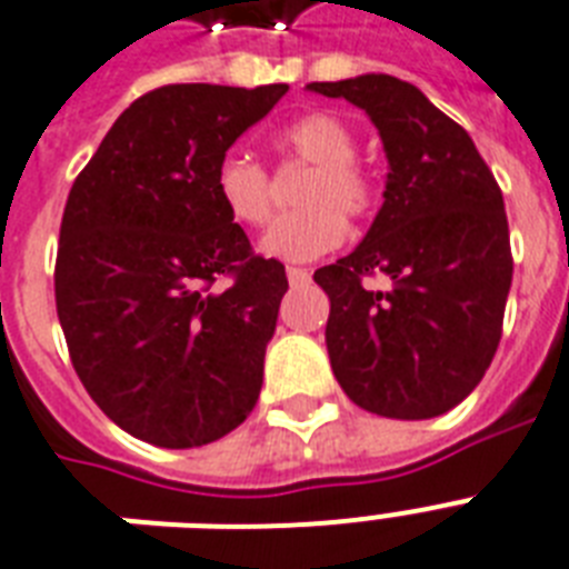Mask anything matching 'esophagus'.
Returning a JSON list of instances; mask_svg holds the SVG:
<instances>
[{"label": "esophagus", "mask_w": 569, "mask_h": 569, "mask_svg": "<svg viewBox=\"0 0 569 569\" xmlns=\"http://www.w3.org/2000/svg\"><path fill=\"white\" fill-rule=\"evenodd\" d=\"M311 279V272L302 270V267H288V281L290 284H306Z\"/></svg>", "instance_id": "obj_1"}]
</instances>
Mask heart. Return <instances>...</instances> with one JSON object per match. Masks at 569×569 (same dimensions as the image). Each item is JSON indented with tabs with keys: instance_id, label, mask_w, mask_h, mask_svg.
<instances>
[{
	"instance_id": "1",
	"label": "heart",
	"mask_w": 569,
	"mask_h": 569,
	"mask_svg": "<svg viewBox=\"0 0 569 569\" xmlns=\"http://www.w3.org/2000/svg\"><path fill=\"white\" fill-rule=\"evenodd\" d=\"M284 161L308 163L297 202L302 211L281 217L261 238V252L279 261H313L347 238V217H363L376 206V184L356 161L352 131L331 113H306L276 134ZM213 193L231 222L258 229L270 220L272 188L261 163L243 152L222 156L213 170Z\"/></svg>"
}]
</instances>
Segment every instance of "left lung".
I'll return each mask as SVG.
<instances>
[{
    "label": "left lung",
    "instance_id": "8db88e82",
    "mask_svg": "<svg viewBox=\"0 0 569 569\" xmlns=\"http://www.w3.org/2000/svg\"><path fill=\"white\" fill-rule=\"evenodd\" d=\"M308 90L361 108L388 158L370 231L313 272L331 302L335 379L379 417L447 413L470 397L502 338L515 272L502 190L470 134L408 81L367 72ZM370 271H385L395 288L363 289Z\"/></svg>",
    "mask_w": 569,
    "mask_h": 569
}]
</instances>
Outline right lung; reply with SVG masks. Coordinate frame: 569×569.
Returning a JSON list of instances; mask_svg holds the SVG:
<instances>
[{"label":"right lung","mask_w":569,"mask_h":569,"mask_svg":"<svg viewBox=\"0 0 569 569\" xmlns=\"http://www.w3.org/2000/svg\"><path fill=\"white\" fill-rule=\"evenodd\" d=\"M288 84H167L117 117L61 220L54 302L72 367L120 429L206 447L247 420L288 276L252 256L213 170ZM217 274L236 279L211 291Z\"/></svg>","instance_id":"right-lung-1"}]
</instances>
